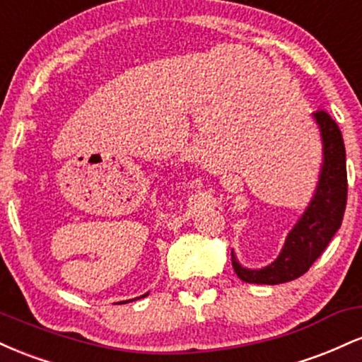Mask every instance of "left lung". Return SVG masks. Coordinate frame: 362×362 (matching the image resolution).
I'll return each instance as SVG.
<instances>
[{
  "instance_id": "8db88e82",
  "label": "left lung",
  "mask_w": 362,
  "mask_h": 362,
  "mask_svg": "<svg viewBox=\"0 0 362 362\" xmlns=\"http://www.w3.org/2000/svg\"><path fill=\"white\" fill-rule=\"evenodd\" d=\"M322 139V165L313 197L305 213L286 236L282 250L272 264L247 269L231 250L236 276L250 284H282L298 279L322 255L342 224L347 202L346 146L334 119L325 110L311 114Z\"/></svg>"
}]
</instances>
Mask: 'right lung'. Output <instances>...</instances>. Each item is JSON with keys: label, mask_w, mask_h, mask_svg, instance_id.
Masks as SVG:
<instances>
[{"label": "right lung", "mask_w": 362, "mask_h": 362, "mask_svg": "<svg viewBox=\"0 0 362 362\" xmlns=\"http://www.w3.org/2000/svg\"><path fill=\"white\" fill-rule=\"evenodd\" d=\"M144 296H148V293L143 294V296H139V298H144ZM120 303H127V301H120Z\"/></svg>", "instance_id": "obj_1"}]
</instances>
